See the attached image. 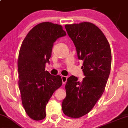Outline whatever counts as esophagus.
<instances>
[{
	"mask_svg": "<svg viewBox=\"0 0 128 128\" xmlns=\"http://www.w3.org/2000/svg\"><path fill=\"white\" fill-rule=\"evenodd\" d=\"M62 80L63 84H64L67 81V77L65 76H62Z\"/></svg>",
	"mask_w": 128,
	"mask_h": 128,
	"instance_id": "1",
	"label": "esophagus"
}]
</instances>
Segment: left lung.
I'll return each instance as SVG.
<instances>
[{
    "label": "left lung",
    "mask_w": 128,
    "mask_h": 128,
    "mask_svg": "<svg viewBox=\"0 0 128 128\" xmlns=\"http://www.w3.org/2000/svg\"><path fill=\"white\" fill-rule=\"evenodd\" d=\"M64 27L78 59L83 61L81 69L86 77L81 82L74 75L68 78L66 96L62 108L68 117L79 118L91 111L104 91L111 69V49L104 34L92 23L67 24Z\"/></svg>",
    "instance_id": "8db88e82"
}]
</instances>
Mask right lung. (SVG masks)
Wrapping results in <instances>:
<instances>
[{
	"label": "right lung",
	"mask_w": 128,
	"mask_h": 128,
	"mask_svg": "<svg viewBox=\"0 0 128 128\" xmlns=\"http://www.w3.org/2000/svg\"><path fill=\"white\" fill-rule=\"evenodd\" d=\"M66 35L60 25L44 22L30 31L20 46L18 59V86L22 103L28 116L34 120L46 117V107L53 92L62 85L60 75L45 70L53 43Z\"/></svg>",
	"instance_id": "1"
}]
</instances>
